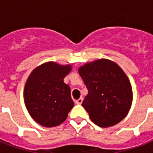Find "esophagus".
<instances>
[{
    "label": "esophagus",
    "instance_id": "obj_1",
    "mask_svg": "<svg viewBox=\"0 0 153 153\" xmlns=\"http://www.w3.org/2000/svg\"><path fill=\"white\" fill-rule=\"evenodd\" d=\"M82 101H83V98H82V97H81V98H79L78 100L75 101V103L78 105H81L82 103Z\"/></svg>",
    "mask_w": 153,
    "mask_h": 153
}]
</instances>
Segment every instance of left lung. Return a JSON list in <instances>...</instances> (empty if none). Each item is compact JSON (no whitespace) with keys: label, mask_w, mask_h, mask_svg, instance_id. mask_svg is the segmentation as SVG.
<instances>
[{"label":"left lung","mask_w":153,"mask_h":153,"mask_svg":"<svg viewBox=\"0 0 153 153\" xmlns=\"http://www.w3.org/2000/svg\"><path fill=\"white\" fill-rule=\"evenodd\" d=\"M79 73L88 89L82 105L97 126L107 128L121 121L132 105L133 90L124 71L114 61L86 62Z\"/></svg>","instance_id":"8db88e82"}]
</instances>
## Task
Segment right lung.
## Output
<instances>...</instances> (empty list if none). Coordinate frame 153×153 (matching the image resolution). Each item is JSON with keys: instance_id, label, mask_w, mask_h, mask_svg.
I'll list each match as a JSON object with an SVG mask.
<instances>
[{"instance_id": "add662e5", "label": "right lung", "mask_w": 153, "mask_h": 153, "mask_svg": "<svg viewBox=\"0 0 153 153\" xmlns=\"http://www.w3.org/2000/svg\"><path fill=\"white\" fill-rule=\"evenodd\" d=\"M71 69V64L51 61L36 67L27 78L24 90L25 105L40 126H59L74 107L71 88L63 81Z\"/></svg>"}]
</instances>
